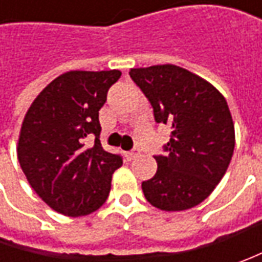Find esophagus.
Here are the masks:
<instances>
[{"label":"esophagus","instance_id":"1","mask_svg":"<svg viewBox=\"0 0 262 262\" xmlns=\"http://www.w3.org/2000/svg\"><path fill=\"white\" fill-rule=\"evenodd\" d=\"M138 155H140V150H138V148H134V150H131V151H126L125 157L128 160H133V159H136Z\"/></svg>","mask_w":262,"mask_h":262}]
</instances>
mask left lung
<instances>
[{"mask_svg": "<svg viewBox=\"0 0 262 262\" xmlns=\"http://www.w3.org/2000/svg\"><path fill=\"white\" fill-rule=\"evenodd\" d=\"M129 77L153 107L157 124L170 126L166 155L141 184L146 200L165 211L198 206L222 181L235 148V126L226 99L201 77L165 64L133 68Z\"/></svg>", "mask_w": 262, "mask_h": 262, "instance_id": "1", "label": "left lung"}]
</instances>
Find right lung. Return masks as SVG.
Segmentation results:
<instances>
[{
    "instance_id": "1",
    "label": "right lung",
    "mask_w": 262,
    "mask_h": 262,
    "mask_svg": "<svg viewBox=\"0 0 262 262\" xmlns=\"http://www.w3.org/2000/svg\"><path fill=\"white\" fill-rule=\"evenodd\" d=\"M121 71H68L39 93L25 116L17 156L29 184L51 208L86 216L106 201L121 155L100 144L99 111ZM95 136L89 149L86 136Z\"/></svg>"
}]
</instances>
